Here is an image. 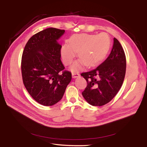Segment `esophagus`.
Returning <instances> with one entry per match:
<instances>
[{"label": "esophagus", "mask_w": 147, "mask_h": 147, "mask_svg": "<svg viewBox=\"0 0 147 147\" xmlns=\"http://www.w3.org/2000/svg\"><path fill=\"white\" fill-rule=\"evenodd\" d=\"M72 78H77L80 76V74L77 72H72Z\"/></svg>", "instance_id": "obj_1"}]
</instances>
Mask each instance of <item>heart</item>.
<instances>
[{"mask_svg": "<svg viewBox=\"0 0 147 147\" xmlns=\"http://www.w3.org/2000/svg\"><path fill=\"white\" fill-rule=\"evenodd\" d=\"M111 47L109 35L105 33L98 35L83 34L70 38L69 43H66L61 49V55L65 65L72 63L78 52L80 60L71 67L72 71H78L85 64L93 67L99 64L108 54Z\"/></svg>", "mask_w": 147, "mask_h": 147, "instance_id": "1", "label": "heart"}]
</instances>
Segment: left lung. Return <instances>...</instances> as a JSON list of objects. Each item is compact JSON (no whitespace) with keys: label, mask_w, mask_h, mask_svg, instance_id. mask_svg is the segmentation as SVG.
Returning a JSON list of instances; mask_svg holds the SVG:
<instances>
[{"label":"left lung","mask_w":147,"mask_h":147,"mask_svg":"<svg viewBox=\"0 0 147 147\" xmlns=\"http://www.w3.org/2000/svg\"><path fill=\"white\" fill-rule=\"evenodd\" d=\"M126 56L116 38L109 56L97 67L81 74L87 82L82 95L89 104L102 106L109 103L121 88L126 74Z\"/></svg>","instance_id":"1"}]
</instances>
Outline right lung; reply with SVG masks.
Segmentation results:
<instances>
[{
  "label": "right lung",
  "instance_id": "obj_1",
  "mask_svg": "<svg viewBox=\"0 0 147 147\" xmlns=\"http://www.w3.org/2000/svg\"><path fill=\"white\" fill-rule=\"evenodd\" d=\"M64 30L48 28L31 37L21 59L24 85L32 98L45 106L56 104L72 80V74L61 60V45L58 40Z\"/></svg>",
  "mask_w": 147,
  "mask_h": 147
}]
</instances>
